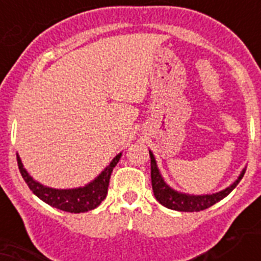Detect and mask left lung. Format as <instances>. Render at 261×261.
Here are the masks:
<instances>
[{"instance_id": "left-lung-1", "label": "left lung", "mask_w": 261, "mask_h": 261, "mask_svg": "<svg viewBox=\"0 0 261 261\" xmlns=\"http://www.w3.org/2000/svg\"><path fill=\"white\" fill-rule=\"evenodd\" d=\"M150 160H151V187H153V192H154L155 199L159 200L163 206L171 208V210L176 211H190V213H194V211H202L206 210L208 207H211L213 204H215L219 200H222L225 196L230 194L231 191L234 190L237 184L240 182V180L244 177V173H245V169L243 171V173L240 174L239 178L236 180L230 187H227L226 190L221 191V192H217V194L213 195H186V194H178L176 191H173L171 187H168L165 184V181L161 177L160 174L159 168H157V164H155V160L153 157L150 151Z\"/></svg>"}]
</instances>
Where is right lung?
Listing matches in <instances>:
<instances>
[{
  "mask_svg": "<svg viewBox=\"0 0 261 261\" xmlns=\"http://www.w3.org/2000/svg\"><path fill=\"white\" fill-rule=\"evenodd\" d=\"M120 155L122 154L116 155L112 160V163L101 172V174L94 181L83 187V188H75V190H54V188H48V187L42 186L40 182L35 181L34 178L27 173L18 155L17 165L27 186L30 187V190L39 199H42L43 202H46L47 204H50L55 208L77 214V213L93 210L106 199L111 173L114 171L115 165L119 163Z\"/></svg>",
  "mask_w": 261,
  "mask_h": 261,
  "instance_id": "right-lung-1",
  "label": "right lung"
}]
</instances>
